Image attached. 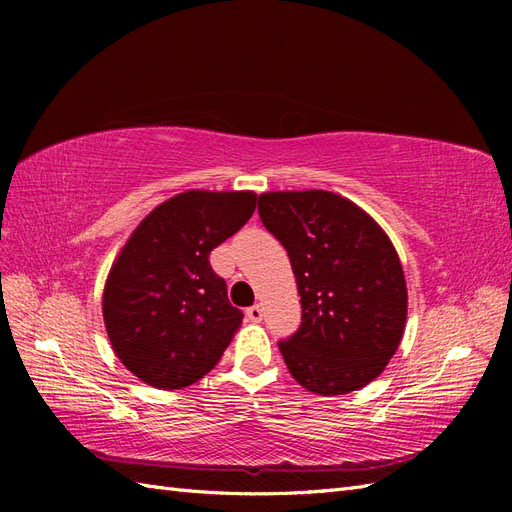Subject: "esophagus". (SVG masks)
I'll use <instances>...</instances> for the list:
<instances>
[{"label": "esophagus", "mask_w": 512, "mask_h": 512, "mask_svg": "<svg viewBox=\"0 0 512 512\" xmlns=\"http://www.w3.org/2000/svg\"><path fill=\"white\" fill-rule=\"evenodd\" d=\"M245 316H247V320H250V322H260V320H262V309H260V305L247 307V309H245Z\"/></svg>", "instance_id": "34e87169"}]
</instances>
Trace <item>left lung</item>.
<instances>
[{
	"mask_svg": "<svg viewBox=\"0 0 512 512\" xmlns=\"http://www.w3.org/2000/svg\"><path fill=\"white\" fill-rule=\"evenodd\" d=\"M260 220L288 252L301 327L282 339L292 378L318 395H346L378 378L406 327L408 290L384 230L324 190L269 192Z\"/></svg>",
	"mask_w": 512,
	"mask_h": 512,
	"instance_id": "1",
	"label": "left lung"
}]
</instances>
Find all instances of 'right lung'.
<instances>
[{"label": "right lung", "instance_id": "add662e5", "mask_svg": "<svg viewBox=\"0 0 512 512\" xmlns=\"http://www.w3.org/2000/svg\"><path fill=\"white\" fill-rule=\"evenodd\" d=\"M254 192L173 196L153 209L108 273L102 314L119 361L136 378L173 391L218 365L243 312L209 254L252 218Z\"/></svg>", "mask_w": 512, "mask_h": 512}]
</instances>
